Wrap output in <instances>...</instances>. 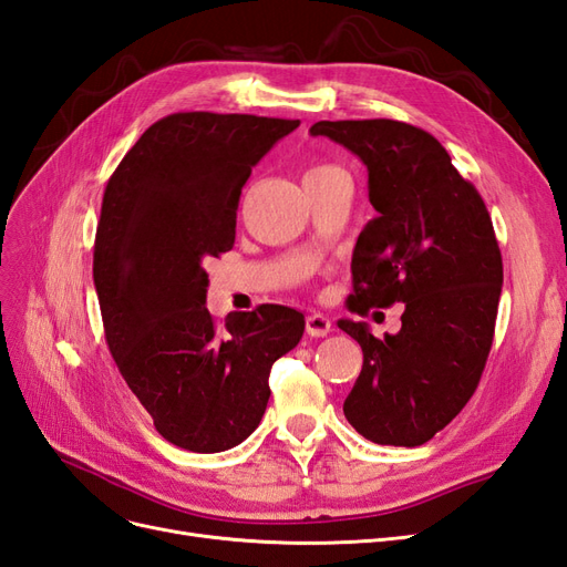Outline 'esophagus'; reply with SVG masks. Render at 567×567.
Instances as JSON below:
<instances>
[{
	"label": "esophagus",
	"mask_w": 567,
	"mask_h": 567,
	"mask_svg": "<svg viewBox=\"0 0 567 567\" xmlns=\"http://www.w3.org/2000/svg\"><path fill=\"white\" fill-rule=\"evenodd\" d=\"M305 329H307V333H310L312 338H323V336H329V333H331V319H329V317H323V315H319V312H315V315H307V319H305Z\"/></svg>",
	"instance_id": "esophagus-1"
}]
</instances>
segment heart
<instances>
[{"instance_id": "b5f03b06", "label": "heart", "mask_w": 567, "mask_h": 567, "mask_svg": "<svg viewBox=\"0 0 567 567\" xmlns=\"http://www.w3.org/2000/svg\"><path fill=\"white\" fill-rule=\"evenodd\" d=\"M331 169H336V167H331V165H317V167L310 169V173H307V177H310V175H321V173H331Z\"/></svg>"}]
</instances>
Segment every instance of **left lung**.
Segmentation results:
<instances>
[{
    "mask_svg": "<svg viewBox=\"0 0 567 567\" xmlns=\"http://www.w3.org/2000/svg\"><path fill=\"white\" fill-rule=\"evenodd\" d=\"M310 132L362 158L379 213L357 238L348 310L404 302L394 336L338 321L364 352L342 411L375 444L419 447L466 406L485 371L504 284L492 217L421 127L375 117L321 120Z\"/></svg>",
    "mask_w": 567,
    "mask_h": 567,
    "instance_id": "1",
    "label": "left lung"
}]
</instances>
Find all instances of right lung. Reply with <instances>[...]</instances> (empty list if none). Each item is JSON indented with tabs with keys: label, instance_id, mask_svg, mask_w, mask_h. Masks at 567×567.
I'll return each instance as SVG.
<instances>
[{
	"label": "right lung",
	"instance_id": "right-lung-1",
	"mask_svg": "<svg viewBox=\"0 0 567 567\" xmlns=\"http://www.w3.org/2000/svg\"><path fill=\"white\" fill-rule=\"evenodd\" d=\"M300 120L173 113L153 123L111 175L94 241L104 333L156 431L182 450L225 452L262 421L271 364L305 317L284 305L205 307L203 262L231 250L241 188Z\"/></svg>",
	"mask_w": 567,
	"mask_h": 567
}]
</instances>
